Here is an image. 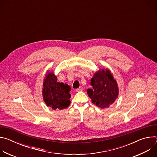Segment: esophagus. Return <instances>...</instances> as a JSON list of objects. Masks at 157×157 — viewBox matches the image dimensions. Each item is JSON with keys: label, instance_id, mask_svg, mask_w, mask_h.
Listing matches in <instances>:
<instances>
[{"label": "esophagus", "instance_id": "34e87169", "mask_svg": "<svg viewBox=\"0 0 157 157\" xmlns=\"http://www.w3.org/2000/svg\"><path fill=\"white\" fill-rule=\"evenodd\" d=\"M82 90H83V88L82 87H80L76 89L75 91H76V92H79V91H82Z\"/></svg>", "mask_w": 157, "mask_h": 157}]
</instances>
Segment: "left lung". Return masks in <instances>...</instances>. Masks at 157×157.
<instances>
[{
    "instance_id": "left-lung-1",
    "label": "left lung",
    "mask_w": 157,
    "mask_h": 157,
    "mask_svg": "<svg viewBox=\"0 0 157 157\" xmlns=\"http://www.w3.org/2000/svg\"><path fill=\"white\" fill-rule=\"evenodd\" d=\"M92 89L87 93L92 102L101 109L107 108L113 104L118 97L119 88L113 74L107 70L99 69L91 79Z\"/></svg>"
}]
</instances>
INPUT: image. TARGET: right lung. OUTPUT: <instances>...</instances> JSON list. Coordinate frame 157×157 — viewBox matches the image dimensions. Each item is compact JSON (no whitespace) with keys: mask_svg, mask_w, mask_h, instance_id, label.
<instances>
[{"mask_svg":"<svg viewBox=\"0 0 157 157\" xmlns=\"http://www.w3.org/2000/svg\"><path fill=\"white\" fill-rule=\"evenodd\" d=\"M42 94L47 106L53 110L68 107L70 103L71 87L67 84L57 81V77L53 72H48L44 79Z\"/></svg>","mask_w":157,"mask_h":157,"instance_id":"1","label":"right lung"}]
</instances>
